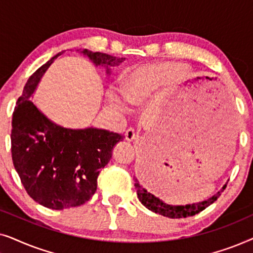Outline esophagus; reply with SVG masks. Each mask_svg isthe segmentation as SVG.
I'll return each instance as SVG.
<instances>
[{"label":"esophagus","instance_id":"34e87169","mask_svg":"<svg viewBox=\"0 0 253 253\" xmlns=\"http://www.w3.org/2000/svg\"><path fill=\"white\" fill-rule=\"evenodd\" d=\"M136 136H137L136 131H134L133 127H129V129L126 131V139L127 141L134 140V139H136Z\"/></svg>","mask_w":253,"mask_h":253}]
</instances>
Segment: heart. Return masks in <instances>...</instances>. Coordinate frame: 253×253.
<instances>
[{
    "mask_svg": "<svg viewBox=\"0 0 253 253\" xmlns=\"http://www.w3.org/2000/svg\"><path fill=\"white\" fill-rule=\"evenodd\" d=\"M170 74L171 67L168 64H150L137 68L124 82V99L132 106L141 105L155 89L168 81ZM110 100L117 108H126L122 100L114 92L110 93Z\"/></svg>",
    "mask_w": 253,
    "mask_h": 253,
    "instance_id": "1",
    "label": "heart"
}]
</instances>
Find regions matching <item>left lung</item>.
<instances>
[{"label":"left lung","mask_w":253,"mask_h":253,"mask_svg":"<svg viewBox=\"0 0 253 253\" xmlns=\"http://www.w3.org/2000/svg\"><path fill=\"white\" fill-rule=\"evenodd\" d=\"M148 170H150V169H148ZM134 186H136L137 189L138 199L140 200V203L143 204L146 209L154 213L161 214V215L164 216L170 217V219H179V217H188L195 215V214H198L199 212L205 210L206 207L212 205V204L221 196V192H222L224 188H226V184L222 186V189H221L220 191H217L215 195H213L211 198L203 200V202L199 203L186 204V205H170V204L162 202L160 198L155 197L153 193L148 192L147 190L140 184V182L138 181L136 177H134Z\"/></svg>","instance_id":"1"}]
</instances>
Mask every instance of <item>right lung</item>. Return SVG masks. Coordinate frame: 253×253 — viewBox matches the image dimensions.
I'll return each mask as SVG.
<instances>
[{
    "instance_id": "add662e5",
    "label": "right lung",
    "mask_w": 253,
    "mask_h": 253,
    "mask_svg": "<svg viewBox=\"0 0 253 253\" xmlns=\"http://www.w3.org/2000/svg\"><path fill=\"white\" fill-rule=\"evenodd\" d=\"M95 67L120 65L126 57H116L88 49H77ZM58 53L38 69L24 86L12 115V162L26 192L47 209L81 206L91 199L98 176L112 159V152L123 136L108 130L85 127L68 129L54 123L31 98L41 78Z\"/></svg>"
}]
</instances>
